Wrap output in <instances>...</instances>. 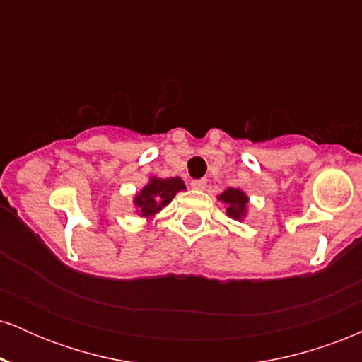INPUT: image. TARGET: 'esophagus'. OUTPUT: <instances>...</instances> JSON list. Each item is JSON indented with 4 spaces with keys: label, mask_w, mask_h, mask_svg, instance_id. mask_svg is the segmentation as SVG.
Here are the masks:
<instances>
[{
    "label": "esophagus",
    "mask_w": 362,
    "mask_h": 362,
    "mask_svg": "<svg viewBox=\"0 0 362 362\" xmlns=\"http://www.w3.org/2000/svg\"><path fill=\"white\" fill-rule=\"evenodd\" d=\"M190 187L195 190H204L207 187V178H197V180L190 182Z\"/></svg>",
    "instance_id": "obj_1"
}]
</instances>
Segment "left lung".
<instances>
[{"label":"left lung","instance_id":"8db88e82","mask_svg":"<svg viewBox=\"0 0 362 362\" xmlns=\"http://www.w3.org/2000/svg\"><path fill=\"white\" fill-rule=\"evenodd\" d=\"M219 201H223L226 204V213L230 218L233 219H243L245 213H247V204H248V197L245 195L240 189H226L224 192L219 195Z\"/></svg>","mask_w":362,"mask_h":362}]
</instances>
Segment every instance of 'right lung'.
<instances>
[{"mask_svg": "<svg viewBox=\"0 0 362 362\" xmlns=\"http://www.w3.org/2000/svg\"><path fill=\"white\" fill-rule=\"evenodd\" d=\"M185 184L182 178H155L151 177L149 184L144 187L141 192L136 195L134 204L138 207L139 214L143 218H151L158 211L163 209L165 206L170 204L178 190H184Z\"/></svg>", "mask_w": 362, "mask_h": 362, "instance_id": "obj_1", "label": "right lung"}]
</instances>
